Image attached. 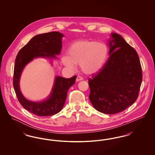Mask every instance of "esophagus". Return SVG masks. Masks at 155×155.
Wrapping results in <instances>:
<instances>
[{
    "mask_svg": "<svg viewBox=\"0 0 155 155\" xmlns=\"http://www.w3.org/2000/svg\"><path fill=\"white\" fill-rule=\"evenodd\" d=\"M84 80V78L81 76H77V77L76 78V81H81V80Z\"/></svg>",
    "mask_w": 155,
    "mask_h": 155,
    "instance_id": "esophagus-1",
    "label": "esophagus"
}]
</instances>
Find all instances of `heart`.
Instances as JSON below:
<instances>
[{"label": "heart", "mask_w": 155, "mask_h": 155, "mask_svg": "<svg viewBox=\"0 0 155 155\" xmlns=\"http://www.w3.org/2000/svg\"><path fill=\"white\" fill-rule=\"evenodd\" d=\"M109 56L106 45L88 39L74 42L67 51V56L63 58L66 66L73 68L80 64L82 71L87 74L99 71L105 64Z\"/></svg>", "instance_id": "1"}]
</instances>
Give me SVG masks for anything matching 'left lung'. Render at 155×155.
<instances>
[{
    "label": "left lung",
    "mask_w": 155,
    "mask_h": 155,
    "mask_svg": "<svg viewBox=\"0 0 155 155\" xmlns=\"http://www.w3.org/2000/svg\"><path fill=\"white\" fill-rule=\"evenodd\" d=\"M111 37L109 58L88 79L91 102L96 110L109 114L121 112L136 101L142 80L137 52L120 35L114 33Z\"/></svg>",
    "instance_id": "obj_1"
}]
</instances>
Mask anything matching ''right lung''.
I'll list each match as a JSON object with an SVG mask.
<instances>
[{"mask_svg":"<svg viewBox=\"0 0 155 155\" xmlns=\"http://www.w3.org/2000/svg\"><path fill=\"white\" fill-rule=\"evenodd\" d=\"M59 32L53 31L33 37L18 52L15 60L13 74V87L19 102L22 107L38 116H49L61 110L66 99L67 92L75 84L74 75L70 78L56 77L52 93L44 101L34 102L26 99L19 88V80L25 66L37 57L56 58L61 49V37Z\"/></svg>","mask_w":155,"mask_h":155,"instance_id":"1","label":"right lung"}]
</instances>
